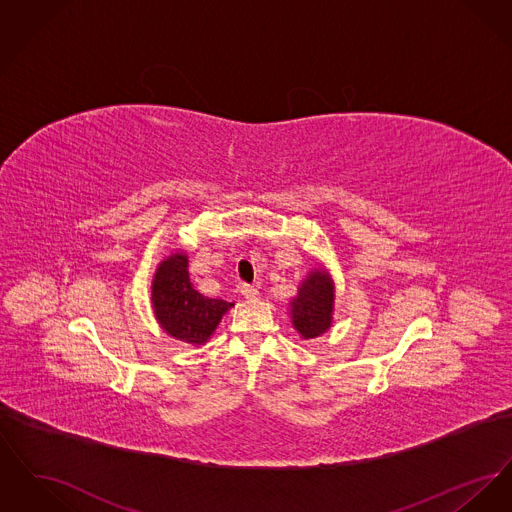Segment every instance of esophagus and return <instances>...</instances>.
I'll use <instances>...</instances> for the list:
<instances>
[{"instance_id":"obj_1","label":"esophagus","mask_w":512,"mask_h":512,"mask_svg":"<svg viewBox=\"0 0 512 512\" xmlns=\"http://www.w3.org/2000/svg\"><path fill=\"white\" fill-rule=\"evenodd\" d=\"M242 295H244L245 299H257L259 290H257L255 286H247V284H244V286H242Z\"/></svg>"}]
</instances>
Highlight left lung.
<instances>
[{
	"instance_id": "left-lung-1",
	"label": "left lung",
	"mask_w": 512,
	"mask_h": 512,
	"mask_svg": "<svg viewBox=\"0 0 512 512\" xmlns=\"http://www.w3.org/2000/svg\"><path fill=\"white\" fill-rule=\"evenodd\" d=\"M336 284L328 268L317 265L297 286V295L290 301L293 330L301 340H315L330 330L334 322Z\"/></svg>"
}]
</instances>
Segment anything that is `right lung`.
<instances>
[{
	"mask_svg": "<svg viewBox=\"0 0 512 512\" xmlns=\"http://www.w3.org/2000/svg\"><path fill=\"white\" fill-rule=\"evenodd\" d=\"M151 307L159 326L171 338L199 347L211 340L234 303L197 292L188 274V255L176 249L155 268Z\"/></svg>",
	"mask_w": 512,
	"mask_h": 512,
	"instance_id": "add662e5",
	"label": "right lung"
}]
</instances>
